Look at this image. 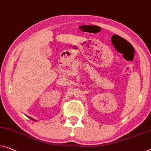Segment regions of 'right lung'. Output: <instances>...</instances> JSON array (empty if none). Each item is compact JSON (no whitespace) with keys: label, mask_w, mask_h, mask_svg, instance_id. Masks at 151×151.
<instances>
[{"label":"right lung","mask_w":151,"mask_h":151,"mask_svg":"<svg viewBox=\"0 0 151 151\" xmlns=\"http://www.w3.org/2000/svg\"><path fill=\"white\" fill-rule=\"evenodd\" d=\"M27 117H29V119H32V120H33V121H35V122H36V120H35V119H33V118L30 117H29V116H27Z\"/></svg>","instance_id":"1"}]
</instances>
